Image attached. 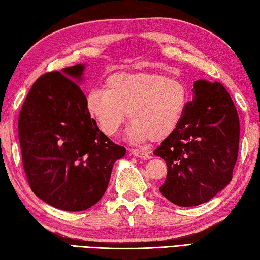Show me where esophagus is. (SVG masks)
<instances>
[{
  "mask_svg": "<svg viewBox=\"0 0 260 260\" xmlns=\"http://www.w3.org/2000/svg\"><path fill=\"white\" fill-rule=\"evenodd\" d=\"M129 152L133 156L139 157V158H142V159H149V158H150V155H149L148 152L142 151V150H138V149H131Z\"/></svg>",
  "mask_w": 260,
  "mask_h": 260,
  "instance_id": "34e87169",
  "label": "esophagus"
}]
</instances>
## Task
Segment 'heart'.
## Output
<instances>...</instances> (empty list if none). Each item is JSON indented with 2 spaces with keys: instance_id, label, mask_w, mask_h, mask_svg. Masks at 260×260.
Returning a JSON list of instances; mask_svg holds the SVG:
<instances>
[{
  "instance_id": "b5f03b06",
  "label": "heart",
  "mask_w": 260,
  "mask_h": 260,
  "mask_svg": "<svg viewBox=\"0 0 260 260\" xmlns=\"http://www.w3.org/2000/svg\"><path fill=\"white\" fill-rule=\"evenodd\" d=\"M188 103L189 89L183 81L149 72L112 74L105 89L93 88L86 99L88 112L109 138L119 133L128 112L132 125L127 140L132 143L159 141L173 134Z\"/></svg>"
}]
</instances>
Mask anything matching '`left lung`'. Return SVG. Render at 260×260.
Returning a JSON list of instances; mask_svg holds the SVG:
<instances>
[{"label":"left lung","instance_id":"1","mask_svg":"<svg viewBox=\"0 0 260 260\" xmlns=\"http://www.w3.org/2000/svg\"><path fill=\"white\" fill-rule=\"evenodd\" d=\"M191 91L177 131L153 151L167 165L161 195L179 206L206 203L222 190L239 153V114L226 88L197 80Z\"/></svg>","mask_w":260,"mask_h":260}]
</instances>
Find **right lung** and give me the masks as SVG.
I'll return each instance as SVG.
<instances>
[{
    "mask_svg": "<svg viewBox=\"0 0 260 260\" xmlns=\"http://www.w3.org/2000/svg\"><path fill=\"white\" fill-rule=\"evenodd\" d=\"M85 65L42 74L18 118L24 171L32 191L56 209L83 211L104 195L114 161L126 149L99 129L86 107Z\"/></svg>",
    "mask_w": 260,
    "mask_h": 260,
    "instance_id": "add662e5",
    "label": "right lung"
}]
</instances>
